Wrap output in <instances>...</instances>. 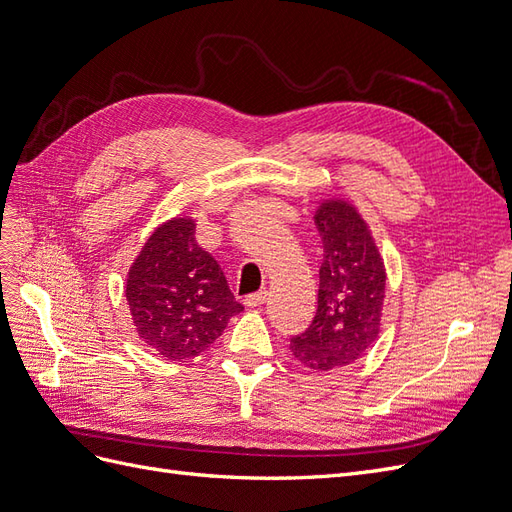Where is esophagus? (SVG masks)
<instances>
[{"instance_id": "1", "label": "esophagus", "mask_w": 512, "mask_h": 512, "mask_svg": "<svg viewBox=\"0 0 512 512\" xmlns=\"http://www.w3.org/2000/svg\"><path fill=\"white\" fill-rule=\"evenodd\" d=\"M267 290H260V292H254V294H247V297L243 299V303L247 305V307H260L262 303L267 301Z\"/></svg>"}]
</instances>
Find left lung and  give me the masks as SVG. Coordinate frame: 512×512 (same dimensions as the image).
<instances>
[{
	"label": "left lung",
	"instance_id": "1",
	"mask_svg": "<svg viewBox=\"0 0 512 512\" xmlns=\"http://www.w3.org/2000/svg\"><path fill=\"white\" fill-rule=\"evenodd\" d=\"M322 239L318 309L290 339L294 359L316 371L344 367L380 333L386 273L374 237L346 200H324L314 215Z\"/></svg>",
	"mask_w": 512,
	"mask_h": 512
}]
</instances>
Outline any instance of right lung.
I'll return each mask as SVG.
<instances>
[{"label": "right lung", "mask_w": 512, "mask_h": 512, "mask_svg": "<svg viewBox=\"0 0 512 512\" xmlns=\"http://www.w3.org/2000/svg\"><path fill=\"white\" fill-rule=\"evenodd\" d=\"M126 299L138 337L170 361L205 352L243 312L218 260L196 243L192 218L153 230L128 271Z\"/></svg>", "instance_id": "add662e5"}]
</instances>
